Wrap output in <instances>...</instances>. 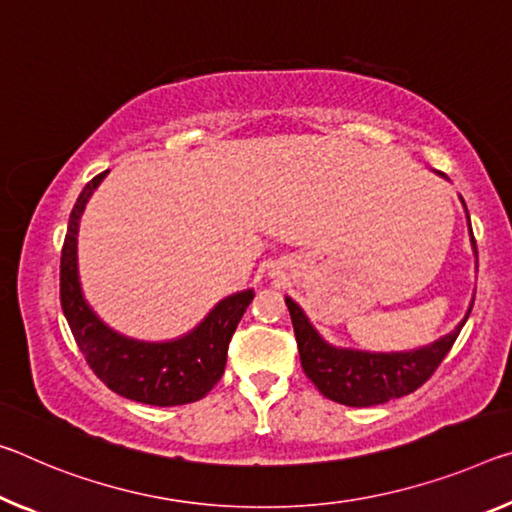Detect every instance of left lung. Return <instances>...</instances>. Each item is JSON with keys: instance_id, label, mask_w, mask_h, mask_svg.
I'll return each mask as SVG.
<instances>
[{"instance_id": "8db88e82", "label": "left lung", "mask_w": 512, "mask_h": 512, "mask_svg": "<svg viewBox=\"0 0 512 512\" xmlns=\"http://www.w3.org/2000/svg\"><path fill=\"white\" fill-rule=\"evenodd\" d=\"M469 232H472V227H469ZM472 246L476 253L474 234ZM285 303L289 307L291 323H294L300 364H303L305 376L312 380L326 399L351 405V408H369V405L401 399V396L415 392L417 387L424 385L435 369L440 367L446 353L451 351L474 305H469L465 319L458 323L456 330H451L449 335L440 337L433 344L415 348V351L369 353L328 344L314 330L310 319L294 300L285 298Z\"/></svg>"}]
</instances>
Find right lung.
<instances>
[{
  "instance_id": "right-lung-1",
  "label": "right lung",
  "mask_w": 512,
  "mask_h": 512,
  "mask_svg": "<svg viewBox=\"0 0 512 512\" xmlns=\"http://www.w3.org/2000/svg\"><path fill=\"white\" fill-rule=\"evenodd\" d=\"M107 173L95 175L79 193L61 250V307L72 337L88 367L111 392L161 408L200 401L221 380L227 346L255 291L246 289L223 298L198 328L173 342H139L111 330L88 307L77 273L79 218Z\"/></svg>"
}]
</instances>
